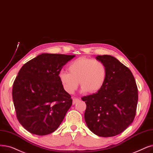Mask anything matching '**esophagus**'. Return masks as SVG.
Masks as SVG:
<instances>
[{
    "label": "esophagus",
    "mask_w": 153,
    "mask_h": 153,
    "mask_svg": "<svg viewBox=\"0 0 153 153\" xmlns=\"http://www.w3.org/2000/svg\"><path fill=\"white\" fill-rule=\"evenodd\" d=\"M79 101V99H77V98H73V102H72V104H76L78 101Z\"/></svg>",
    "instance_id": "esophagus-1"
}]
</instances>
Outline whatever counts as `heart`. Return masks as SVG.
Masks as SVG:
<instances>
[{
	"label": "heart",
	"mask_w": 153,
	"mask_h": 153,
	"mask_svg": "<svg viewBox=\"0 0 153 153\" xmlns=\"http://www.w3.org/2000/svg\"><path fill=\"white\" fill-rule=\"evenodd\" d=\"M68 71L59 74L62 88L68 94L74 93L79 82L82 91L94 94L102 88L107 77V69L102 62L84 56L71 62Z\"/></svg>",
	"instance_id": "heart-1"
}]
</instances>
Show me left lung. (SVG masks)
Returning <instances> with one entry per match:
<instances>
[{
	"label": "left lung",
	"mask_w": 153,
	"mask_h": 153,
	"mask_svg": "<svg viewBox=\"0 0 153 153\" xmlns=\"http://www.w3.org/2000/svg\"><path fill=\"white\" fill-rule=\"evenodd\" d=\"M107 69L102 88L82 97L84 119L89 129L101 137L121 133L133 122L138 101L137 87L131 70L109 55L97 56Z\"/></svg>",
	"instance_id": "obj_1"
}]
</instances>
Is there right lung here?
<instances>
[{
    "instance_id": "1",
    "label": "right lung",
    "mask_w": 153,
    "mask_h": 153,
    "mask_svg": "<svg viewBox=\"0 0 153 153\" xmlns=\"http://www.w3.org/2000/svg\"><path fill=\"white\" fill-rule=\"evenodd\" d=\"M74 55L42 54L26 62L13 84L16 116L30 133L44 136L55 131L72 103L59 79L63 66Z\"/></svg>"
}]
</instances>
